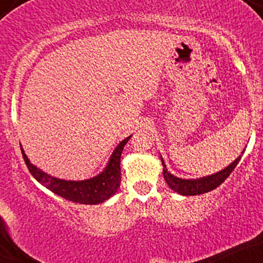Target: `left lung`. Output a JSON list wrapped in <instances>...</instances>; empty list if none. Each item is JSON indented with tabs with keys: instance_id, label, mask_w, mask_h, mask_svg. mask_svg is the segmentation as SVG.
<instances>
[{
	"instance_id": "left-lung-1",
	"label": "left lung",
	"mask_w": 263,
	"mask_h": 263,
	"mask_svg": "<svg viewBox=\"0 0 263 263\" xmlns=\"http://www.w3.org/2000/svg\"><path fill=\"white\" fill-rule=\"evenodd\" d=\"M241 155H242V153H241ZM240 159H241V156H238L237 158L231 163V164H229L228 167L218 172V173L211 174V176L197 178V179H183V178L173 176V174L168 172L167 167H165V163L161 157L162 165H163V177H164L165 182H167V184L170 185V188L172 190H174V192L178 193V194L184 195V197H188V195L204 194V193H208L210 192V190L218 188L220 184L230 176V173L235 170V167H236Z\"/></svg>"
}]
</instances>
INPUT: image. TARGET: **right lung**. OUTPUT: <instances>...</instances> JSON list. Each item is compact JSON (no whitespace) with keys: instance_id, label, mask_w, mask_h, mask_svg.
I'll use <instances>...</instances> for the list:
<instances>
[{"instance_id":"obj_1","label":"right lung","mask_w":263,"mask_h":263,"mask_svg":"<svg viewBox=\"0 0 263 263\" xmlns=\"http://www.w3.org/2000/svg\"><path fill=\"white\" fill-rule=\"evenodd\" d=\"M131 138L126 137L120 142L108 159L106 167L98 176L84 180H65L49 176L42 170L32 164L22 148V155L29 172L35 179L45 188L52 190L54 194L66 199L69 201L79 204H100L110 199L120 188L121 183V170L120 159L125 144Z\"/></svg>"}]
</instances>
